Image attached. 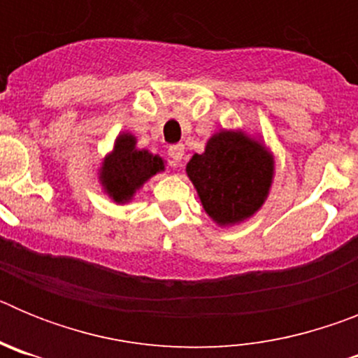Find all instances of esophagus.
<instances>
[{
  "instance_id": "1",
  "label": "esophagus",
  "mask_w": 358,
  "mask_h": 358,
  "mask_svg": "<svg viewBox=\"0 0 358 358\" xmlns=\"http://www.w3.org/2000/svg\"><path fill=\"white\" fill-rule=\"evenodd\" d=\"M169 156L172 157L176 163H179V161L185 157V145L182 143H177V145H170L169 148Z\"/></svg>"
}]
</instances>
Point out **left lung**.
<instances>
[{
    "label": "left lung",
    "mask_w": 358,
    "mask_h": 358,
    "mask_svg": "<svg viewBox=\"0 0 358 358\" xmlns=\"http://www.w3.org/2000/svg\"><path fill=\"white\" fill-rule=\"evenodd\" d=\"M274 154L260 136L220 129L202 154L192 156L186 176L208 217L218 227H231L262 210L274 181Z\"/></svg>",
    "instance_id": "8db88e82"
}]
</instances>
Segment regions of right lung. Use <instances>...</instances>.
I'll return each mask as SVG.
<instances>
[{
    "label": "right lung",
    "instance_id": "add662e5",
    "mask_svg": "<svg viewBox=\"0 0 358 358\" xmlns=\"http://www.w3.org/2000/svg\"><path fill=\"white\" fill-rule=\"evenodd\" d=\"M161 172H164L163 157L147 148H138L136 136L122 131L98 166V182L110 201L123 206L134 199L148 179Z\"/></svg>",
    "mask_w": 358,
    "mask_h": 358
}]
</instances>
